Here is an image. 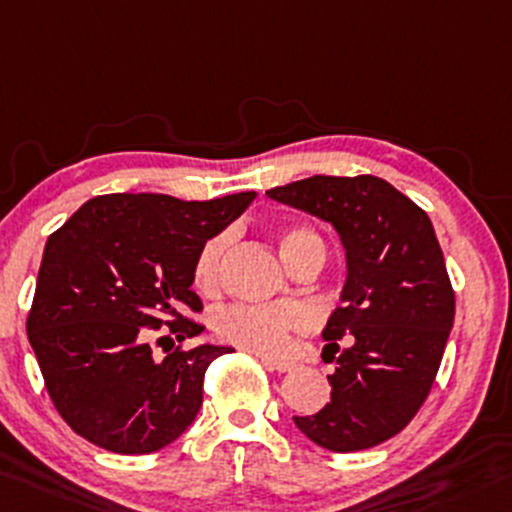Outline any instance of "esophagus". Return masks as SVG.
<instances>
[{
  "mask_svg": "<svg viewBox=\"0 0 512 512\" xmlns=\"http://www.w3.org/2000/svg\"><path fill=\"white\" fill-rule=\"evenodd\" d=\"M262 363H265L270 370H277V373H289V370H294V363H289V360L262 358Z\"/></svg>",
  "mask_w": 512,
  "mask_h": 512,
  "instance_id": "obj_1",
  "label": "esophagus"
}]
</instances>
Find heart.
<instances>
[{
	"instance_id": "heart-1",
	"label": "heart",
	"mask_w": 512,
	"mask_h": 512,
	"mask_svg": "<svg viewBox=\"0 0 512 512\" xmlns=\"http://www.w3.org/2000/svg\"><path fill=\"white\" fill-rule=\"evenodd\" d=\"M306 245H321L319 235L301 225H289L279 233V247L292 265L294 257ZM228 235L220 233L208 238L198 250L193 262V287L201 294L211 297L218 292L220 284V262H223ZM311 324V316L304 306L297 304H267V306H228L218 311L213 319V328L220 341L233 343V346L250 351L262 358H282L292 348V336L306 331Z\"/></svg>"
}]
</instances>
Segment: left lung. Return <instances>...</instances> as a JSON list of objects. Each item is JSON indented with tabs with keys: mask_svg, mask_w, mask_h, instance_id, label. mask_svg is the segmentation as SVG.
<instances>
[{
	"mask_svg": "<svg viewBox=\"0 0 512 512\" xmlns=\"http://www.w3.org/2000/svg\"><path fill=\"white\" fill-rule=\"evenodd\" d=\"M267 196L331 223L346 247L341 306L324 328V355L336 360L331 402L294 424L338 454L383 444L424 405L454 326V289L432 220L370 174L311 176ZM343 335L348 349L337 346Z\"/></svg>",
	"mask_w": 512,
	"mask_h": 512,
	"instance_id": "obj_1",
	"label": "left lung"
}]
</instances>
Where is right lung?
<instances>
[{
    "label": "right lung",
    "mask_w": 512,
    "mask_h": 512,
    "mask_svg": "<svg viewBox=\"0 0 512 512\" xmlns=\"http://www.w3.org/2000/svg\"><path fill=\"white\" fill-rule=\"evenodd\" d=\"M255 196L110 193L51 233L26 333L48 397L75 434L115 454H152L196 419L208 365L230 348L176 346L157 358L152 341L184 343L206 328L184 314L203 311L193 262Z\"/></svg>",
    "instance_id": "1"
}]
</instances>
